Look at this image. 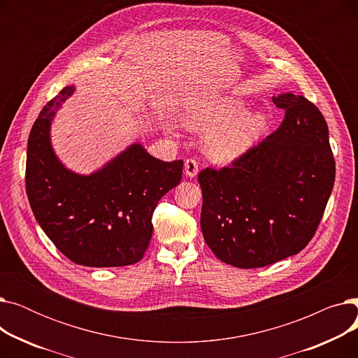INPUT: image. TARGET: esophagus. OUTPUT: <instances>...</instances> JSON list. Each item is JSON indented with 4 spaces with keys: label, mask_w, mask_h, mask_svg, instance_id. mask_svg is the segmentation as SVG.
Wrapping results in <instances>:
<instances>
[{
    "label": "esophagus",
    "mask_w": 358,
    "mask_h": 358,
    "mask_svg": "<svg viewBox=\"0 0 358 358\" xmlns=\"http://www.w3.org/2000/svg\"><path fill=\"white\" fill-rule=\"evenodd\" d=\"M184 173H185L187 177H190V178H193V177H196L199 174V164H197V161L194 158L185 159V162H184Z\"/></svg>",
    "instance_id": "1"
}]
</instances>
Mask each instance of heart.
<instances>
[{"label": "heart", "instance_id": "heart-1", "mask_svg": "<svg viewBox=\"0 0 358 358\" xmlns=\"http://www.w3.org/2000/svg\"><path fill=\"white\" fill-rule=\"evenodd\" d=\"M185 123L199 130H209L204 150L210 159L228 164L257 145L270 124L267 113L247 111V104L236 99H217L194 106L187 111Z\"/></svg>", "mask_w": 358, "mask_h": 358}]
</instances>
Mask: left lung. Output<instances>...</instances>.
<instances>
[{
    "mask_svg": "<svg viewBox=\"0 0 358 358\" xmlns=\"http://www.w3.org/2000/svg\"><path fill=\"white\" fill-rule=\"evenodd\" d=\"M280 127L222 169L199 174L201 232L238 268L266 267L302 251L316 232L335 181L328 124L297 94L273 97Z\"/></svg>",
    "mask_w": 358,
    "mask_h": 358,
    "instance_id": "1",
    "label": "left lung"
}]
</instances>
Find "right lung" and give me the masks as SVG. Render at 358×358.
Listing matches in <instances>:
<instances>
[{
	"instance_id": "1",
	"label": "right lung",
	"mask_w": 358,
	"mask_h": 358,
	"mask_svg": "<svg viewBox=\"0 0 358 358\" xmlns=\"http://www.w3.org/2000/svg\"><path fill=\"white\" fill-rule=\"evenodd\" d=\"M73 91L75 85L65 87L31 127L26 162L30 208L48 238L75 264H135L152 238L157 204L180 182L184 162H164L131 143L97 171H71L55 154L50 126Z\"/></svg>"
}]
</instances>
